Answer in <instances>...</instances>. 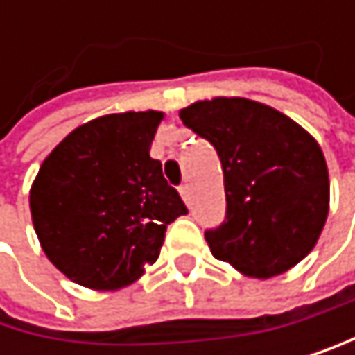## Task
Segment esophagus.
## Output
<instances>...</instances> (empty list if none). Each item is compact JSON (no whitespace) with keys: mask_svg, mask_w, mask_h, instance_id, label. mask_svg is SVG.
<instances>
[{"mask_svg":"<svg viewBox=\"0 0 355 355\" xmlns=\"http://www.w3.org/2000/svg\"><path fill=\"white\" fill-rule=\"evenodd\" d=\"M179 191H181L183 200H185V202H189V185H187V183H185V185H181V187H179Z\"/></svg>","mask_w":355,"mask_h":355,"instance_id":"esophagus-1","label":"esophagus"}]
</instances>
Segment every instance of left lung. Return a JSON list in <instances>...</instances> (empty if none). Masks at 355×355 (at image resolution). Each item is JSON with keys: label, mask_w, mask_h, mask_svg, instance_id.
<instances>
[{"label": "left lung", "mask_w": 355, "mask_h": 355, "mask_svg": "<svg viewBox=\"0 0 355 355\" xmlns=\"http://www.w3.org/2000/svg\"><path fill=\"white\" fill-rule=\"evenodd\" d=\"M179 114L215 146L223 170L225 219L204 232L211 253L255 279L296 266L328 217L320 144L290 116L245 98L196 102Z\"/></svg>", "instance_id": "8db88e82"}]
</instances>
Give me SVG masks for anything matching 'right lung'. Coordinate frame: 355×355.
Returning a JSON list of instances; mask_svg holds the SVG:
<instances>
[{
	"label": "right lung",
	"instance_id": "add662e5",
	"mask_svg": "<svg viewBox=\"0 0 355 355\" xmlns=\"http://www.w3.org/2000/svg\"><path fill=\"white\" fill-rule=\"evenodd\" d=\"M162 112L93 119L44 159L29 193L49 260L78 285L119 290L159 257L166 227L187 213L148 155Z\"/></svg>",
	"mask_w": 355,
	"mask_h": 355
}]
</instances>
